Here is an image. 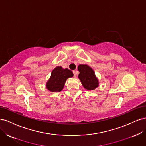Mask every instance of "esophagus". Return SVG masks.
<instances>
[{
  "label": "esophagus",
  "instance_id": "esophagus-1",
  "mask_svg": "<svg viewBox=\"0 0 146 146\" xmlns=\"http://www.w3.org/2000/svg\"><path fill=\"white\" fill-rule=\"evenodd\" d=\"M73 74H74V77H76L77 74H76V72L75 71V70H73Z\"/></svg>",
  "mask_w": 146,
  "mask_h": 146
}]
</instances>
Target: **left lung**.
I'll use <instances>...</instances> for the list:
<instances>
[{
    "instance_id": "8db88e82",
    "label": "left lung",
    "mask_w": 146,
    "mask_h": 146,
    "mask_svg": "<svg viewBox=\"0 0 146 146\" xmlns=\"http://www.w3.org/2000/svg\"><path fill=\"white\" fill-rule=\"evenodd\" d=\"M80 72L78 78L82 85L88 90H93L99 86V82L93 70L86 64H80L78 66Z\"/></svg>"
}]
</instances>
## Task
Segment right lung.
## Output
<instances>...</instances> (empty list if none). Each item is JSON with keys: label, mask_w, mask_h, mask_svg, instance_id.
I'll use <instances>...</instances> for the list:
<instances>
[{"label": "right lung", "mask_w": 146, "mask_h": 146, "mask_svg": "<svg viewBox=\"0 0 146 146\" xmlns=\"http://www.w3.org/2000/svg\"><path fill=\"white\" fill-rule=\"evenodd\" d=\"M73 77V73L68 69H63L61 66H57L52 70L51 77L47 82L46 87L52 92L61 91L63 90L66 80L69 77Z\"/></svg>", "instance_id": "obj_1"}]
</instances>
